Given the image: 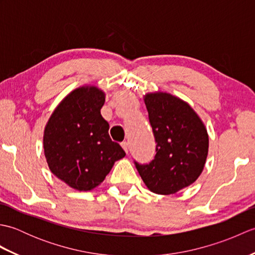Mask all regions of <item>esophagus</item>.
I'll list each match as a JSON object with an SVG mask.
<instances>
[{
	"label": "esophagus",
	"mask_w": 255,
	"mask_h": 255,
	"mask_svg": "<svg viewBox=\"0 0 255 255\" xmlns=\"http://www.w3.org/2000/svg\"><path fill=\"white\" fill-rule=\"evenodd\" d=\"M122 147H123V149L126 151V153H128V151H129V147H128V142L127 141H124V142H122Z\"/></svg>",
	"instance_id": "34e87169"
}]
</instances>
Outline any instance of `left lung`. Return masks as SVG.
Segmentation results:
<instances>
[{
	"mask_svg": "<svg viewBox=\"0 0 255 255\" xmlns=\"http://www.w3.org/2000/svg\"><path fill=\"white\" fill-rule=\"evenodd\" d=\"M155 140L154 159L134 161L151 192L170 195L197 180L208 154V133L202 119L186 102L167 93L144 96Z\"/></svg>",
	"mask_w": 255,
	"mask_h": 255,
	"instance_id": "8db88e82",
	"label": "left lung"
}]
</instances>
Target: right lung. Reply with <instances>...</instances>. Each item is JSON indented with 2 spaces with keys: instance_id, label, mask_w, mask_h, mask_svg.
Listing matches in <instances>:
<instances>
[{
  "instance_id": "obj_1",
  "label": "right lung",
  "mask_w": 255,
  "mask_h": 255,
  "mask_svg": "<svg viewBox=\"0 0 255 255\" xmlns=\"http://www.w3.org/2000/svg\"><path fill=\"white\" fill-rule=\"evenodd\" d=\"M104 92L82 86L57 106L44 133L48 166L58 178L78 191H91L104 181L124 149L113 141L110 125L101 115Z\"/></svg>"
}]
</instances>
